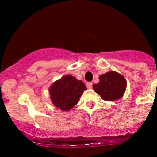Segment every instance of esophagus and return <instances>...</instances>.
<instances>
[{"label":"esophagus","mask_w":157,"mask_h":157,"mask_svg":"<svg viewBox=\"0 0 157 157\" xmlns=\"http://www.w3.org/2000/svg\"><path fill=\"white\" fill-rule=\"evenodd\" d=\"M92 86H93V83H90V82H88V83H86V87L88 89H91Z\"/></svg>","instance_id":"esophagus-1"}]
</instances>
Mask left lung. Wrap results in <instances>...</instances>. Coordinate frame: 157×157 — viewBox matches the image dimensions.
Here are the masks:
<instances>
[{"label":"left lung","instance_id":"left-lung-1","mask_svg":"<svg viewBox=\"0 0 157 157\" xmlns=\"http://www.w3.org/2000/svg\"><path fill=\"white\" fill-rule=\"evenodd\" d=\"M96 93L105 101H115L124 96L127 80L116 71H109L99 76V82L93 85Z\"/></svg>","mask_w":157,"mask_h":157}]
</instances>
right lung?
Returning a JSON list of instances; mask_svg holds the SVG:
<instances>
[{
  "label": "right lung",
  "mask_w": 157,
  "mask_h": 157,
  "mask_svg": "<svg viewBox=\"0 0 157 157\" xmlns=\"http://www.w3.org/2000/svg\"><path fill=\"white\" fill-rule=\"evenodd\" d=\"M86 90V86L81 80L67 74L54 82L48 92L55 106L62 111H69L77 105Z\"/></svg>",
  "instance_id": "add662e5"
}]
</instances>
